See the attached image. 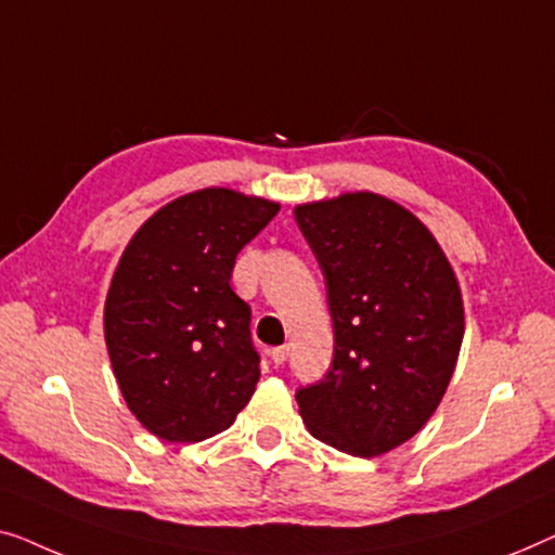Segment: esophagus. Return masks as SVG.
<instances>
[{
  "mask_svg": "<svg viewBox=\"0 0 555 555\" xmlns=\"http://www.w3.org/2000/svg\"><path fill=\"white\" fill-rule=\"evenodd\" d=\"M269 357H271V362H274V364H284L286 357H288V347L286 345L284 347H274L269 352Z\"/></svg>",
  "mask_w": 555,
  "mask_h": 555,
  "instance_id": "esophagus-1",
  "label": "esophagus"
}]
</instances>
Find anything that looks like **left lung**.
I'll return each instance as SVG.
<instances>
[{
  "label": "left lung",
  "instance_id": "8db88e82",
  "mask_svg": "<svg viewBox=\"0 0 555 555\" xmlns=\"http://www.w3.org/2000/svg\"><path fill=\"white\" fill-rule=\"evenodd\" d=\"M324 274L330 372L296 389L309 433L354 457L397 448L440 404L463 345L457 279L410 210L345 193L294 210Z\"/></svg>",
  "mask_w": 555,
  "mask_h": 555
}]
</instances>
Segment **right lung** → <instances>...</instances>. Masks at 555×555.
<instances>
[{"mask_svg":"<svg viewBox=\"0 0 555 555\" xmlns=\"http://www.w3.org/2000/svg\"><path fill=\"white\" fill-rule=\"evenodd\" d=\"M279 203L189 193L147 218L105 301V345L132 415L168 442L229 430L259 382L251 307L231 288L241 248Z\"/></svg>","mask_w":555,"mask_h":555,"instance_id":"right-lung-1","label":"right lung"}]
</instances>
